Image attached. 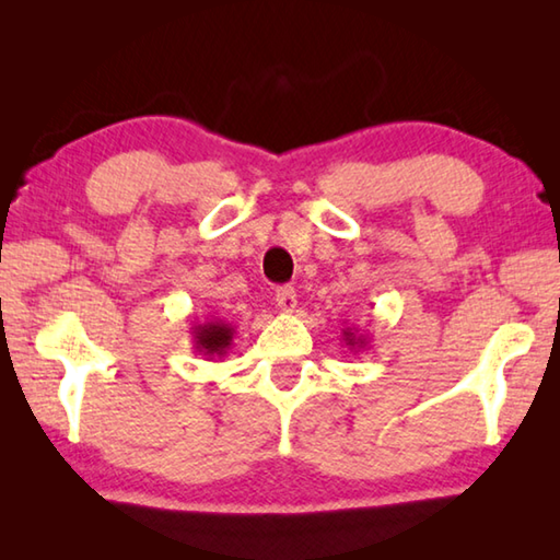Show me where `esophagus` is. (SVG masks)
I'll list each match as a JSON object with an SVG mask.
<instances>
[{"label": "esophagus", "mask_w": 560, "mask_h": 560, "mask_svg": "<svg viewBox=\"0 0 560 560\" xmlns=\"http://www.w3.org/2000/svg\"><path fill=\"white\" fill-rule=\"evenodd\" d=\"M277 306L283 311V314H293L299 306V296L296 291H293L291 287H283L277 291Z\"/></svg>", "instance_id": "1"}]
</instances>
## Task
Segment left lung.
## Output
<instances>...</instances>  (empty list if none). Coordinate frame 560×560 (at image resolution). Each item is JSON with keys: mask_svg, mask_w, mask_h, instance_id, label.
Here are the masks:
<instances>
[{"mask_svg": "<svg viewBox=\"0 0 560 560\" xmlns=\"http://www.w3.org/2000/svg\"><path fill=\"white\" fill-rule=\"evenodd\" d=\"M340 340L348 346L350 353H360V350H365L368 343H371V338L358 334V328H353V326H346L343 330H340Z\"/></svg>", "mask_w": 560, "mask_h": 560, "instance_id": "left-lung-1", "label": "left lung"}]
</instances>
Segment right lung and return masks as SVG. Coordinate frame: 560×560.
Returning a JSON list of instances; mask_svg holds the SVG:
<instances>
[{
	"label": "right lung",
	"mask_w": 560,
	"mask_h": 560,
	"mask_svg": "<svg viewBox=\"0 0 560 560\" xmlns=\"http://www.w3.org/2000/svg\"><path fill=\"white\" fill-rule=\"evenodd\" d=\"M189 336H192L195 353L205 355L207 360H222L234 346L236 326H232L230 320H224V318L192 320Z\"/></svg>",
	"instance_id": "add662e5"
}]
</instances>
